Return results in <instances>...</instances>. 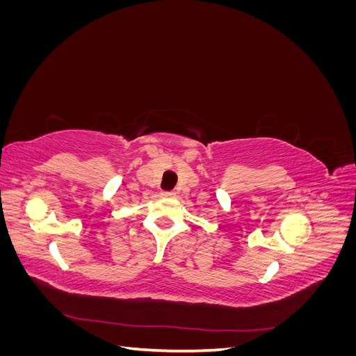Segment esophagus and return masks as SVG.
<instances>
[{"label": "esophagus", "instance_id": "obj_1", "mask_svg": "<svg viewBox=\"0 0 356 356\" xmlns=\"http://www.w3.org/2000/svg\"><path fill=\"white\" fill-rule=\"evenodd\" d=\"M161 196H163V197H174L175 193L174 191H163V193H161Z\"/></svg>", "mask_w": 356, "mask_h": 356}]
</instances>
